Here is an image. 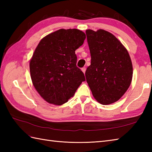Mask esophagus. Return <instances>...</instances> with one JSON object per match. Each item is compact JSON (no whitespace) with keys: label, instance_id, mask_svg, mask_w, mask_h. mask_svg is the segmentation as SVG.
I'll list each match as a JSON object with an SVG mask.
<instances>
[{"label":"esophagus","instance_id":"esophagus-1","mask_svg":"<svg viewBox=\"0 0 152 152\" xmlns=\"http://www.w3.org/2000/svg\"><path fill=\"white\" fill-rule=\"evenodd\" d=\"M86 67H83L82 69V72H83V73H85V72H86Z\"/></svg>","mask_w":152,"mask_h":152}]
</instances>
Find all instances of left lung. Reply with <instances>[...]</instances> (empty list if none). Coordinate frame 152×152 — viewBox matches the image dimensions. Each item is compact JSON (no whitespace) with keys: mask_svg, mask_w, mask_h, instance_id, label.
Listing matches in <instances>:
<instances>
[{"mask_svg":"<svg viewBox=\"0 0 152 152\" xmlns=\"http://www.w3.org/2000/svg\"><path fill=\"white\" fill-rule=\"evenodd\" d=\"M91 64L86 81L94 98L101 104H112L129 88L133 64L127 49L114 34L103 29L86 30Z\"/></svg>","mask_w":152,"mask_h":152,"instance_id":"1","label":"left lung"}]
</instances>
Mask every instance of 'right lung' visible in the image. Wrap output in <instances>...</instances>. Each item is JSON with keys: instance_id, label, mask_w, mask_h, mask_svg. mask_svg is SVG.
<instances>
[{"instance_id": "1", "label": "right lung", "mask_w": 152, "mask_h": 152, "mask_svg": "<svg viewBox=\"0 0 152 152\" xmlns=\"http://www.w3.org/2000/svg\"><path fill=\"white\" fill-rule=\"evenodd\" d=\"M86 38L76 28H61L38 44L30 60L31 78L37 92L48 103L64 104L85 81L84 74L76 66L75 51Z\"/></svg>"}]
</instances>
